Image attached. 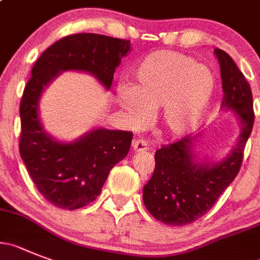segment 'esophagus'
<instances>
[{"mask_svg":"<svg viewBox=\"0 0 260 260\" xmlns=\"http://www.w3.org/2000/svg\"><path fill=\"white\" fill-rule=\"evenodd\" d=\"M132 147L136 152L137 151H146L149 149V145L146 141H144L142 138H136L132 142Z\"/></svg>","mask_w":260,"mask_h":260,"instance_id":"obj_1","label":"esophagus"}]
</instances>
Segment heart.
<instances>
[{
	"instance_id": "heart-1",
	"label": "heart",
	"mask_w": 260,
	"mask_h": 260,
	"mask_svg": "<svg viewBox=\"0 0 260 260\" xmlns=\"http://www.w3.org/2000/svg\"><path fill=\"white\" fill-rule=\"evenodd\" d=\"M135 87H119L116 99L133 127L147 122L150 111L161 106V123L171 135L192 131L209 106L217 87L215 75L193 57L156 51L133 70Z\"/></svg>"
}]
</instances>
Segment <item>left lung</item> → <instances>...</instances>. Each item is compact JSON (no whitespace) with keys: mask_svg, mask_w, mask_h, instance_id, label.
Instances as JSON below:
<instances>
[{"mask_svg":"<svg viewBox=\"0 0 260 260\" xmlns=\"http://www.w3.org/2000/svg\"><path fill=\"white\" fill-rule=\"evenodd\" d=\"M222 78V108L239 115L241 133L236 146L218 163L196 161L195 137L163 145L155 152V169L144 187V204L150 214L169 225H185L203 217L241 168L244 149L254 124L251 88L232 57L215 48Z\"/></svg>","mask_w":260,"mask_h":260,"instance_id":"1","label":"left lung"}]
</instances>
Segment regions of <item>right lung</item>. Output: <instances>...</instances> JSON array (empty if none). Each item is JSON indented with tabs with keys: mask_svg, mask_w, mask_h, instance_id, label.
Wrapping results in <instances>:
<instances>
[{
	"mask_svg": "<svg viewBox=\"0 0 260 260\" xmlns=\"http://www.w3.org/2000/svg\"><path fill=\"white\" fill-rule=\"evenodd\" d=\"M129 50L127 40L78 33L51 45L31 69L20 103L19 150L37 190L55 207L79 209L100 195L109 172L127 156L133 133L97 128L73 142L57 141L38 116L41 94L67 70L89 73L109 89Z\"/></svg>",
	"mask_w": 260,
	"mask_h": 260,
	"instance_id": "1",
	"label": "right lung"
}]
</instances>
